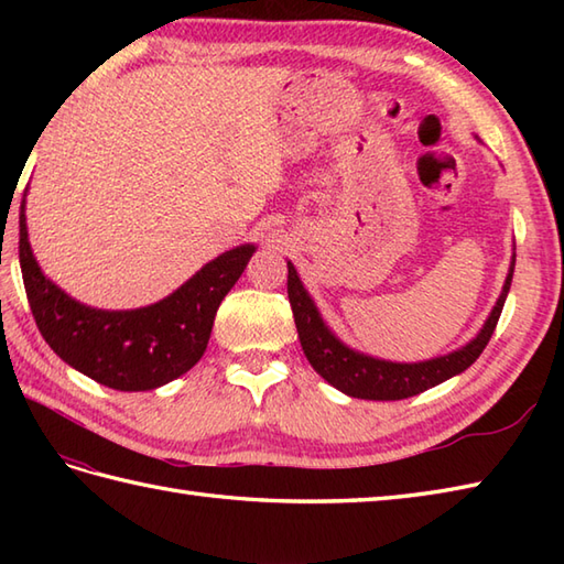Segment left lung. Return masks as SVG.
I'll return each mask as SVG.
<instances>
[{
    "label": "left lung",
    "mask_w": 564,
    "mask_h": 564,
    "mask_svg": "<svg viewBox=\"0 0 564 564\" xmlns=\"http://www.w3.org/2000/svg\"><path fill=\"white\" fill-rule=\"evenodd\" d=\"M513 263H517V254H511L505 289H501L492 313H489L482 329L477 332L470 341L451 354L429 358V361L398 364L361 354L351 349V346H346L337 334L327 327V322L322 319L315 301L305 291L301 275H297L295 267L289 261V301L293 307L297 339H301L310 366H313L329 386L341 390L344 394H349V398L382 402L414 398V394L463 373V370L470 368L477 358H480L487 341L492 339L501 307H505V301L509 295Z\"/></svg>",
    "instance_id": "1"
}]
</instances>
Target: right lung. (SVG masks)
<instances>
[{"mask_svg":"<svg viewBox=\"0 0 564 564\" xmlns=\"http://www.w3.org/2000/svg\"><path fill=\"white\" fill-rule=\"evenodd\" d=\"M254 251V245L223 251L160 303L99 310L75 301L41 271L29 242L23 191L19 261L35 325L67 366L121 392L162 388L200 361L215 313Z\"/></svg>","mask_w":564,"mask_h":564,"instance_id":"add662e5","label":"right lung"}]
</instances>
